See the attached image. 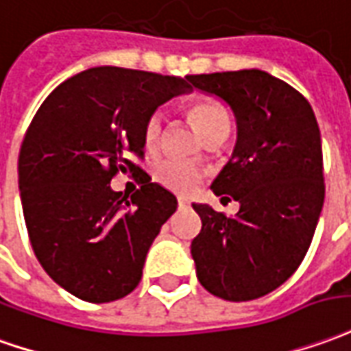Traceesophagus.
Segmentation results:
<instances>
[{"instance_id":"1","label":"esophagus","mask_w":351,"mask_h":351,"mask_svg":"<svg viewBox=\"0 0 351 351\" xmlns=\"http://www.w3.org/2000/svg\"><path fill=\"white\" fill-rule=\"evenodd\" d=\"M178 207L182 209V207H188V199H184V197H178Z\"/></svg>"}]
</instances>
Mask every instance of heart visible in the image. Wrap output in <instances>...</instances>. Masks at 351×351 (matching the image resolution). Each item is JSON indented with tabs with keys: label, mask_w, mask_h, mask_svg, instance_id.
<instances>
[{
	"label": "heart",
	"mask_w": 351,
	"mask_h": 351,
	"mask_svg": "<svg viewBox=\"0 0 351 351\" xmlns=\"http://www.w3.org/2000/svg\"><path fill=\"white\" fill-rule=\"evenodd\" d=\"M188 114L197 125L201 136H209L217 131H230V114L218 100L213 99H197L188 106ZM163 134V116L161 112H154L142 131V141L146 150H158ZM156 180L163 184L165 188L173 192H188L199 180V171L193 167L192 163L182 159H163L156 165Z\"/></svg>",
	"instance_id": "b5f03b06"
}]
</instances>
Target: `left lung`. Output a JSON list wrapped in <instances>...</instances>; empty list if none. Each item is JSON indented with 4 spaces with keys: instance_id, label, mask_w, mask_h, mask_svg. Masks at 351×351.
<instances>
[{
    "instance_id": "left-lung-1",
    "label": "left lung",
    "mask_w": 351,
    "mask_h": 351,
    "mask_svg": "<svg viewBox=\"0 0 351 351\" xmlns=\"http://www.w3.org/2000/svg\"><path fill=\"white\" fill-rule=\"evenodd\" d=\"M188 82L222 100L237 127L232 158L210 188L239 210L226 217L193 203L203 224L192 241L195 274L210 295L254 300L283 285L310 249L325 199L319 127L298 90L256 68Z\"/></svg>"
}]
</instances>
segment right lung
<instances>
[{
	"label": "right lung",
	"mask_w": 351,
	"mask_h": 351,
	"mask_svg": "<svg viewBox=\"0 0 351 351\" xmlns=\"http://www.w3.org/2000/svg\"><path fill=\"white\" fill-rule=\"evenodd\" d=\"M190 90L175 75L99 66L60 83L32 119L19 156L22 213L39 264L73 296L104 304L138 285L178 203L158 182L131 201L110 182L142 171L129 158L144 154L146 119Z\"/></svg>",
	"instance_id": "right-lung-1"
}]
</instances>
